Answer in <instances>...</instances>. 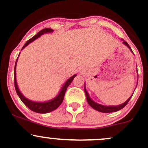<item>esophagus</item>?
<instances>
[{"label": "esophagus", "mask_w": 148, "mask_h": 148, "mask_svg": "<svg viewBox=\"0 0 148 148\" xmlns=\"http://www.w3.org/2000/svg\"><path fill=\"white\" fill-rule=\"evenodd\" d=\"M80 70H81V71H82V72H84V69L83 67H82V68H81V69H80Z\"/></svg>", "instance_id": "34e87169"}]
</instances>
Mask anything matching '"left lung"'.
I'll use <instances>...</instances> for the list:
<instances>
[{"label":"left lung","instance_id":"obj_1","mask_svg":"<svg viewBox=\"0 0 148 148\" xmlns=\"http://www.w3.org/2000/svg\"><path fill=\"white\" fill-rule=\"evenodd\" d=\"M123 44H125V46H127V47L130 49L131 51L132 52L130 46H129V44H128L126 41H124ZM84 92H85V95H86V100H87L88 104H89V105L92 107V108L95 109V110H97V111H99V112H104V113L114 112L119 111V110H120L121 109H122L123 107H125V106H126V104H127L128 102L130 101V99H131V97H132V96H131L130 97L129 99L126 101V102H124L123 104H120V105H118V106H104V105H102V104H98V103L94 102V101L90 98V97H89L88 92H86V88H85V86H84Z\"/></svg>","mask_w":148,"mask_h":148}]
</instances>
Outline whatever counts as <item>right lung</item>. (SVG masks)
<instances>
[{
	"label": "right lung",
	"instance_id": "obj_1",
	"mask_svg": "<svg viewBox=\"0 0 148 148\" xmlns=\"http://www.w3.org/2000/svg\"><path fill=\"white\" fill-rule=\"evenodd\" d=\"M53 30L51 29V28H44V29L41 30L37 34H36L34 37H32L31 38H30L28 41H26V44H24V46H23L22 49H24L26 46L28 45L30 43H31L32 41H34V40H36V38H38V37L41 36L43 34H46V33H51L53 32ZM21 49V50H22ZM19 56V55H18ZM17 60L18 58L16 59V64H15V67H14V84H15V89H16V92H17V95H18L19 98L21 99V100L23 102V104L28 107L32 111L35 112L37 113H41V114H44V113H48L50 112L53 111V110H56V108L59 107L62 102H63L65 92L66 91L67 87L69 86L70 84L71 83V82L73 81L74 77L77 76V74H74L72 77H70L66 82L64 86H62V89H61L60 92L59 93V95L56 97L53 98V99H51V100L48 101V102H34V101H31L30 99H27V98L25 97L23 95H22L21 92L19 90L18 87L17 85V82H16V64H17Z\"/></svg>",
	"mask_w": 148,
	"mask_h": 148
}]
</instances>
